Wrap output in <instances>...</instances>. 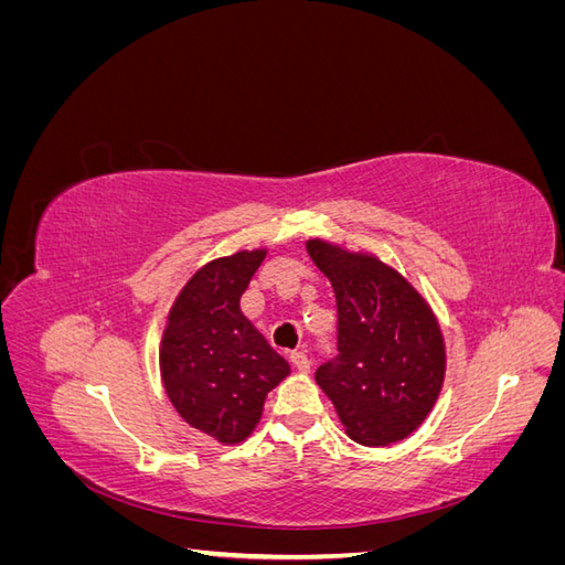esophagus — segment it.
Returning <instances> with one entry per match:
<instances>
[{"mask_svg":"<svg viewBox=\"0 0 565 565\" xmlns=\"http://www.w3.org/2000/svg\"><path fill=\"white\" fill-rule=\"evenodd\" d=\"M289 363H292V367L297 372H309L311 370V358L306 355L303 351H295L292 355H289Z\"/></svg>","mask_w":565,"mask_h":565,"instance_id":"1","label":"esophagus"}]
</instances>
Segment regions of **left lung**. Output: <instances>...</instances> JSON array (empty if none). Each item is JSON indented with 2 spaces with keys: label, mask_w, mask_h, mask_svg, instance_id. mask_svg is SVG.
Masks as SVG:
<instances>
[{
  "label": "left lung",
  "mask_w": 565,
  "mask_h": 565,
  "mask_svg": "<svg viewBox=\"0 0 565 565\" xmlns=\"http://www.w3.org/2000/svg\"><path fill=\"white\" fill-rule=\"evenodd\" d=\"M337 295V355L316 370L347 434L380 448L413 434L429 415L446 372L434 313L396 270L374 256L322 241L306 245Z\"/></svg>",
  "instance_id": "1"
}]
</instances>
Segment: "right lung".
Returning <instances> with one entry per match:
<instances>
[{
  "label": "right lung",
  "instance_id": "1",
  "mask_svg": "<svg viewBox=\"0 0 565 565\" xmlns=\"http://www.w3.org/2000/svg\"><path fill=\"white\" fill-rule=\"evenodd\" d=\"M264 254L237 252L200 268L179 295L162 339L169 401L193 429L221 443L252 434L266 393L289 372L241 311Z\"/></svg>",
  "mask_w": 565,
  "mask_h": 565
}]
</instances>
